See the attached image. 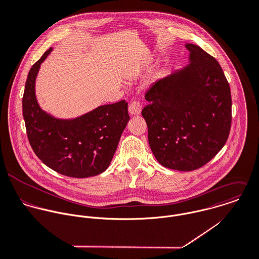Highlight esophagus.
<instances>
[{
	"instance_id": "34e87169",
	"label": "esophagus",
	"mask_w": 259,
	"mask_h": 259,
	"mask_svg": "<svg viewBox=\"0 0 259 259\" xmlns=\"http://www.w3.org/2000/svg\"><path fill=\"white\" fill-rule=\"evenodd\" d=\"M141 110H142V106L139 102L137 101H133L129 104V107H128V111L131 115H139L141 113Z\"/></svg>"
}]
</instances>
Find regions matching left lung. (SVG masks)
<instances>
[{
    "label": "left lung",
    "mask_w": 259,
    "mask_h": 259,
    "mask_svg": "<svg viewBox=\"0 0 259 259\" xmlns=\"http://www.w3.org/2000/svg\"><path fill=\"white\" fill-rule=\"evenodd\" d=\"M190 64L154 82L141 114L158 162L191 171L208 163L225 145L232 122L230 85L215 57L188 43Z\"/></svg>",
    "instance_id": "1"
}]
</instances>
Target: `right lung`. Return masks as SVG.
<instances>
[{
  "label": "right lung",
  "mask_w": 259,
  "mask_h": 259,
  "mask_svg": "<svg viewBox=\"0 0 259 259\" xmlns=\"http://www.w3.org/2000/svg\"><path fill=\"white\" fill-rule=\"evenodd\" d=\"M49 48L27 76L22 100L29 143L48 167L70 178H89L105 171L128 121V103L105 105L73 120H58L43 112L35 97V78Z\"/></svg>",
  "instance_id": "obj_1"
}]
</instances>
